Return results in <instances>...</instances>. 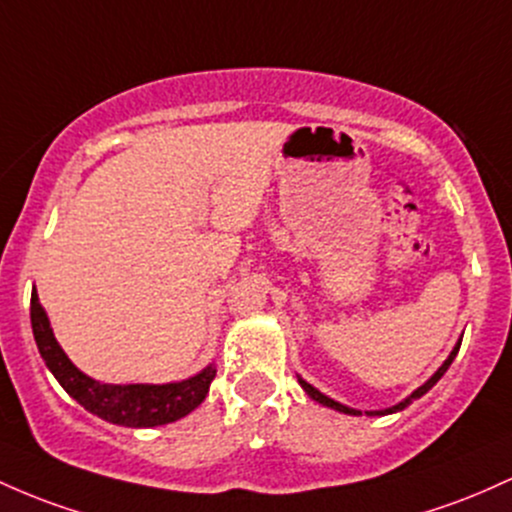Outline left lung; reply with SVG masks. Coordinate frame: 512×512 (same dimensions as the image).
<instances>
[{
	"instance_id": "1",
	"label": "left lung",
	"mask_w": 512,
	"mask_h": 512,
	"mask_svg": "<svg viewBox=\"0 0 512 512\" xmlns=\"http://www.w3.org/2000/svg\"><path fill=\"white\" fill-rule=\"evenodd\" d=\"M459 346H462V341H459V343H457V346H455V348H452V353H450V355H447V360H445V363H442V365L438 367V372H435V375H433V377H430V380H428L426 384H423V387H418V389H416V392H413L411 396H406V399H404V401H399V404H396V406H392V409H384V411H367V416H387V413H396V411H404V409H406V406H409V404H411V401L421 399V396H423V394H426V392H428V389H433V387H435V382H438V380H440V377H442V375H445V372H447V367H450V365H452V360H455V355H457V350H459ZM297 380H300V384H302V389H304V392H307L309 396H312V399H314V401H319V404H321V406H329V409H333V411H341V413H350V416H363V413H360L358 409H350V406H343V404H338V401H333V399H329V396H326V394H321V392H319V389H314V387H312V384H309V382H304V380H302V377H297Z\"/></svg>"
}]
</instances>
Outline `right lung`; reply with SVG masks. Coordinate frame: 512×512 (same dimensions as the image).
<instances>
[{
	"instance_id": "obj_1",
	"label": "right lung",
	"mask_w": 512,
	"mask_h": 512,
	"mask_svg": "<svg viewBox=\"0 0 512 512\" xmlns=\"http://www.w3.org/2000/svg\"><path fill=\"white\" fill-rule=\"evenodd\" d=\"M31 326L40 358L45 360L62 389L86 411L116 426L154 428L179 421L203 404L215 380L217 370L212 365L195 377L169 384H103L91 380L72 365L65 350L55 341L48 314L40 307L36 290L31 292Z\"/></svg>"
}]
</instances>
